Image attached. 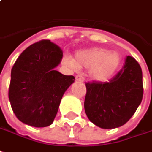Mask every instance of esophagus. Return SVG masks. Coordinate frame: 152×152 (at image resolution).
<instances>
[{
    "instance_id": "1",
    "label": "esophagus",
    "mask_w": 152,
    "mask_h": 152,
    "mask_svg": "<svg viewBox=\"0 0 152 152\" xmlns=\"http://www.w3.org/2000/svg\"><path fill=\"white\" fill-rule=\"evenodd\" d=\"M75 79H76V81H78V82L84 81V78H83V77L81 76V75H77V76H76V78H75Z\"/></svg>"
}]
</instances>
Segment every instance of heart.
I'll use <instances>...</instances> for the list:
<instances>
[{"instance_id":"obj_1","label":"heart","mask_w":152,"mask_h":152,"mask_svg":"<svg viewBox=\"0 0 152 152\" xmlns=\"http://www.w3.org/2000/svg\"><path fill=\"white\" fill-rule=\"evenodd\" d=\"M64 61L74 69H89V76L95 81H105L118 69L121 56L117 51L91 47L77 51L74 60L70 56H65Z\"/></svg>"}]
</instances>
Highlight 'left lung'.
Returning a JSON list of instances; mask_svg holds the SVG:
<instances>
[{
	"mask_svg": "<svg viewBox=\"0 0 152 152\" xmlns=\"http://www.w3.org/2000/svg\"><path fill=\"white\" fill-rule=\"evenodd\" d=\"M84 109L91 123L111 129L128 122L142 102V72L137 61L126 57L122 69L109 82H88Z\"/></svg>",
	"mask_w": 152,
	"mask_h": 152,
	"instance_id": "8db88e82",
	"label": "left lung"
}]
</instances>
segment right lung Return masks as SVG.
Here are the masks:
<instances>
[{"label":"right lung","mask_w":152,"mask_h":152,"mask_svg":"<svg viewBox=\"0 0 152 152\" xmlns=\"http://www.w3.org/2000/svg\"><path fill=\"white\" fill-rule=\"evenodd\" d=\"M63 52L49 40L23 51L11 69L9 99L16 117L28 125L42 128L56 118L62 96L74 77L55 69Z\"/></svg>","instance_id":"obj_1"}]
</instances>
